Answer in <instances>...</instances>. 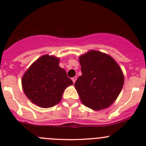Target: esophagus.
Instances as JSON below:
<instances>
[{
    "mask_svg": "<svg viewBox=\"0 0 146 146\" xmlns=\"http://www.w3.org/2000/svg\"><path fill=\"white\" fill-rule=\"evenodd\" d=\"M76 79H77V77L76 76H75V77H73V78H72V81H73V83H75V82H76Z\"/></svg>",
    "mask_w": 146,
    "mask_h": 146,
    "instance_id": "34e87169",
    "label": "esophagus"
}]
</instances>
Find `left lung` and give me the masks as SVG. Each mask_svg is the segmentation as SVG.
Masks as SVG:
<instances>
[{"label":"left lung","instance_id":"8db88e82","mask_svg":"<svg viewBox=\"0 0 146 146\" xmlns=\"http://www.w3.org/2000/svg\"><path fill=\"white\" fill-rule=\"evenodd\" d=\"M82 75L74 86L84 106L104 110L116 101L124 83L122 70L108 54L91 50L78 57Z\"/></svg>","mask_w":146,"mask_h":146}]
</instances>
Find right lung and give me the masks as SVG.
<instances>
[{"label":"right lung","mask_w":146,"mask_h":146,"mask_svg":"<svg viewBox=\"0 0 146 146\" xmlns=\"http://www.w3.org/2000/svg\"><path fill=\"white\" fill-rule=\"evenodd\" d=\"M59 58L45 54L38 58L25 72L22 87L27 98L42 108H50L60 102L62 94L73 82L60 68Z\"/></svg>","instance_id":"add662e5"}]
</instances>
